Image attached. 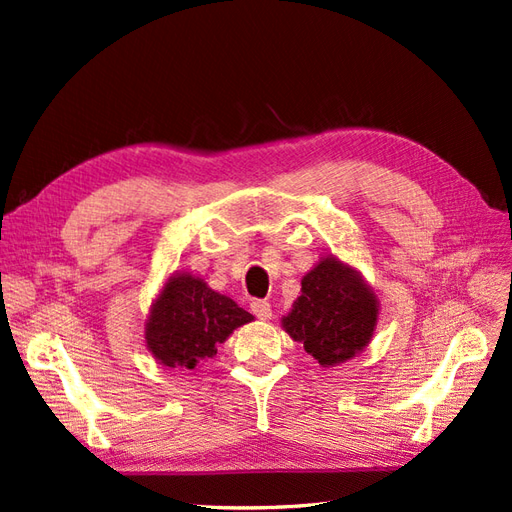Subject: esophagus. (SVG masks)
Returning <instances> with one entry per match:
<instances>
[{"instance_id": "1", "label": "esophagus", "mask_w": 512, "mask_h": 512, "mask_svg": "<svg viewBox=\"0 0 512 512\" xmlns=\"http://www.w3.org/2000/svg\"><path fill=\"white\" fill-rule=\"evenodd\" d=\"M251 313H253L257 319H261V321H268V319L272 317V306H270V302H266V300H253V302H251Z\"/></svg>"}]
</instances>
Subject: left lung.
Listing matches in <instances>:
<instances>
[{
	"mask_svg": "<svg viewBox=\"0 0 512 512\" xmlns=\"http://www.w3.org/2000/svg\"><path fill=\"white\" fill-rule=\"evenodd\" d=\"M377 315V296L362 274L334 255H324L304 274L300 296L281 326L321 367H337L371 343Z\"/></svg>",
	"mask_w": 512,
	"mask_h": 512,
	"instance_id": "8db88e82",
	"label": "left lung"
}]
</instances>
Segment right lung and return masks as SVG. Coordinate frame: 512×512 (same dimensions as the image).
Returning <instances> with one entry per match:
<instances>
[{"instance_id": "right-lung-1", "label": "right lung", "mask_w": 512, "mask_h": 512, "mask_svg": "<svg viewBox=\"0 0 512 512\" xmlns=\"http://www.w3.org/2000/svg\"><path fill=\"white\" fill-rule=\"evenodd\" d=\"M253 321L231 298L191 272L175 270L160 287L145 319V345L167 369L195 371L229 334Z\"/></svg>"}]
</instances>
